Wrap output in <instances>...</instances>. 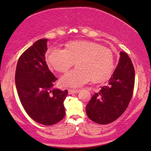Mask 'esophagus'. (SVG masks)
<instances>
[{
	"mask_svg": "<svg viewBox=\"0 0 151 151\" xmlns=\"http://www.w3.org/2000/svg\"><path fill=\"white\" fill-rule=\"evenodd\" d=\"M69 91V94H75V93H78L80 92L79 89H69L68 90Z\"/></svg>",
	"mask_w": 151,
	"mask_h": 151,
	"instance_id": "esophagus-1",
	"label": "esophagus"
}]
</instances>
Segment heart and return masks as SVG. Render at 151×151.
I'll use <instances>...</instances> for the list:
<instances>
[{
    "mask_svg": "<svg viewBox=\"0 0 151 151\" xmlns=\"http://www.w3.org/2000/svg\"><path fill=\"white\" fill-rule=\"evenodd\" d=\"M46 60L55 71H67L76 63L77 69L62 76L63 86L79 87L91 79L102 82L112 75L115 69L114 55L111 49L88 40L71 41L65 50L52 49L47 51Z\"/></svg>",
    "mask_w": 151,
    "mask_h": 151,
    "instance_id": "obj_1",
    "label": "heart"
}]
</instances>
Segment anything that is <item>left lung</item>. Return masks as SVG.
Here are the masks:
<instances>
[{
  "mask_svg": "<svg viewBox=\"0 0 151 151\" xmlns=\"http://www.w3.org/2000/svg\"><path fill=\"white\" fill-rule=\"evenodd\" d=\"M119 55V63L110 79L86 106L87 116L100 124L111 123L120 117L133 96L135 69L127 53L120 51Z\"/></svg>",
  "mask_w": 151,
  "mask_h": 151,
  "instance_id": "1",
  "label": "left lung"
}]
</instances>
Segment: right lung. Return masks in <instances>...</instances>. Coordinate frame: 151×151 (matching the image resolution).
Wrapping results in <instances>:
<instances>
[{"label": "right lung", "mask_w": 151, "mask_h": 151, "mask_svg": "<svg viewBox=\"0 0 151 151\" xmlns=\"http://www.w3.org/2000/svg\"><path fill=\"white\" fill-rule=\"evenodd\" d=\"M47 39L37 40L20 55L15 82L20 102L31 118L40 124H55L64 118L67 90L53 88L57 78L45 61Z\"/></svg>", "instance_id": "right-lung-1"}]
</instances>
